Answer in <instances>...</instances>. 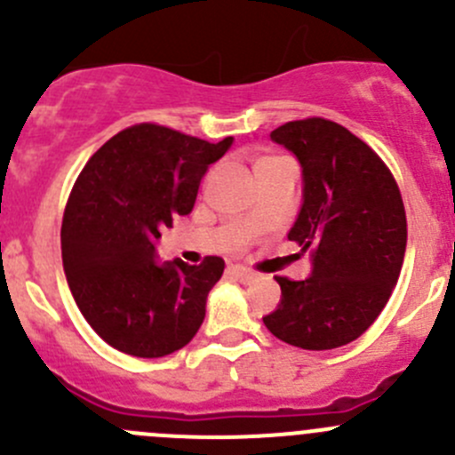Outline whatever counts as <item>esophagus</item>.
<instances>
[{
  "instance_id": "1",
  "label": "esophagus",
  "mask_w": 455,
  "mask_h": 455,
  "mask_svg": "<svg viewBox=\"0 0 455 455\" xmlns=\"http://www.w3.org/2000/svg\"><path fill=\"white\" fill-rule=\"evenodd\" d=\"M232 274H234V276L238 278V281H243V283H250V281H254V276H256L254 272H250V269L241 267V265H234V267H232Z\"/></svg>"
}]
</instances>
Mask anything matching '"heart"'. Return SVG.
<instances>
[{"mask_svg": "<svg viewBox=\"0 0 455 455\" xmlns=\"http://www.w3.org/2000/svg\"><path fill=\"white\" fill-rule=\"evenodd\" d=\"M263 161H272V159H263ZM263 161H259V164H263Z\"/></svg>", "mask_w": 455, "mask_h": 455, "instance_id": "heart-1", "label": "heart"}]
</instances>
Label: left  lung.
I'll use <instances>...</instances> for the list:
<instances>
[{"label": "left lung", "mask_w": 455, "mask_h": 455, "mask_svg": "<svg viewBox=\"0 0 455 455\" xmlns=\"http://www.w3.org/2000/svg\"><path fill=\"white\" fill-rule=\"evenodd\" d=\"M269 137L300 164L303 204L287 238L309 251L312 272L276 276L281 300L263 323L294 347H343L379 318L398 283L407 247L400 190L380 156L334 121H290Z\"/></svg>", "instance_id": "8db88e82"}]
</instances>
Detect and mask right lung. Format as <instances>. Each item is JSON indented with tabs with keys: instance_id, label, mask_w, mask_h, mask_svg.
<instances>
[{
	"instance_id": "right-lung-1",
	"label": "right lung",
	"mask_w": 455,
	"mask_h": 455,
	"mask_svg": "<svg viewBox=\"0 0 455 455\" xmlns=\"http://www.w3.org/2000/svg\"><path fill=\"white\" fill-rule=\"evenodd\" d=\"M232 143L139 124L81 170L61 223V260L76 307L110 347L161 358L199 331L226 263H161L156 241L174 217L192 212L201 179Z\"/></svg>"
}]
</instances>
